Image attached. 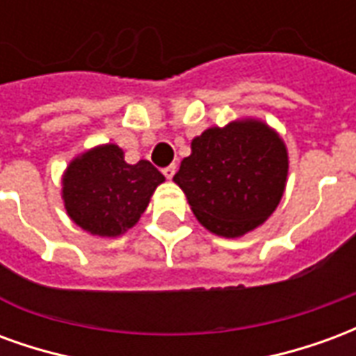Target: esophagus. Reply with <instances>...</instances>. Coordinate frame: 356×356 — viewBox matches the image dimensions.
Listing matches in <instances>:
<instances>
[{"mask_svg":"<svg viewBox=\"0 0 356 356\" xmlns=\"http://www.w3.org/2000/svg\"><path fill=\"white\" fill-rule=\"evenodd\" d=\"M162 173L165 175V179H171L175 175V165H168V168H163Z\"/></svg>","mask_w":356,"mask_h":356,"instance_id":"1","label":"esophagus"}]
</instances>
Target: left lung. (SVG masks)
I'll return each mask as SVG.
<instances>
[{
    "instance_id": "obj_1",
    "label": "left lung",
    "mask_w": 356,
    "mask_h": 356,
    "mask_svg": "<svg viewBox=\"0 0 356 356\" xmlns=\"http://www.w3.org/2000/svg\"><path fill=\"white\" fill-rule=\"evenodd\" d=\"M173 181L209 232L244 236L273 216L288 177V150L261 120H236L194 137Z\"/></svg>"
}]
</instances>
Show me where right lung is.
Segmentation results:
<instances>
[{"instance_id":"obj_1","label":"right lung","mask_w":356,"mask_h":356,"mask_svg":"<svg viewBox=\"0 0 356 356\" xmlns=\"http://www.w3.org/2000/svg\"><path fill=\"white\" fill-rule=\"evenodd\" d=\"M163 181L148 160L127 163L118 145H101L68 163L63 200L68 217L83 231L114 238L139 221Z\"/></svg>"}]
</instances>
